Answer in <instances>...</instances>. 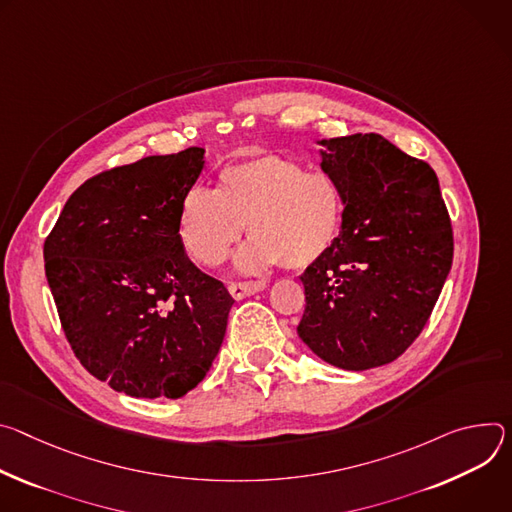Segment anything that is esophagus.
Returning a JSON list of instances; mask_svg holds the SVG:
<instances>
[{
    "mask_svg": "<svg viewBox=\"0 0 512 512\" xmlns=\"http://www.w3.org/2000/svg\"><path fill=\"white\" fill-rule=\"evenodd\" d=\"M266 285L262 280H250V282H232L230 287H227V291H230V295L234 299H244V297H252L260 291H264Z\"/></svg>",
    "mask_w": 512,
    "mask_h": 512,
    "instance_id": "obj_1",
    "label": "esophagus"
}]
</instances>
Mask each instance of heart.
I'll list each match as a JSON object with an SVG mask.
<instances>
[{
	"label": "heart",
	"instance_id": "1",
	"mask_svg": "<svg viewBox=\"0 0 512 512\" xmlns=\"http://www.w3.org/2000/svg\"><path fill=\"white\" fill-rule=\"evenodd\" d=\"M346 195L325 170L262 154L225 166L217 191L191 187L179 207V240L201 266H219L240 242L246 223L250 244L238 254L242 272L270 266L307 268L342 234Z\"/></svg>",
	"mask_w": 512,
	"mask_h": 512
}]
</instances>
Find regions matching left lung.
Wrapping results in <instances>:
<instances>
[{"instance_id": "obj_1", "label": "left lung", "mask_w": 512, "mask_h": 512, "mask_svg": "<svg viewBox=\"0 0 512 512\" xmlns=\"http://www.w3.org/2000/svg\"><path fill=\"white\" fill-rule=\"evenodd\" d=\"M346 195L335 246L301 274L299 337L323 362L368 370L423 331L451 268L453 234L433 168L380 134L317 140Z\"/></svg>"}]
</instances>
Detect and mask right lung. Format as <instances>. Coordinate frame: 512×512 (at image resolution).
<instances>
[{"instance_id":"add662e5","label":"right lung","mask_w":512,"mask_h":512,"mask_svg":"<svg viewBox=\"0 0 512 512\" xmlns=\"http://www.w3.org/2000/svg\"><path fill=\"white\" fill-rule=\"evenodd\" d=\"M203 148L146 156L85 181L44 242L69 344L89 374L136 399H181L215 360L232 295L179 240Z\"/></svg>"}]
</instances>
